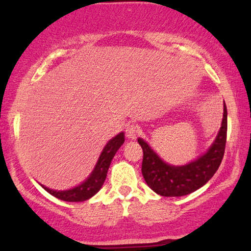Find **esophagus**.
I'll return each instance as SVG.
<instances>
[{"label": "esophagus", "instance_id": "esophagus-1", "mask_svg": "<svg viewBox=\"0 0 251 251\" xmlns=\"http://www.w3.org/2000/svg\"><path fill=\"white\" fill-rule=\"evenodd\" d=\"M126 135L129 139H136L139 135V126L135 123H130L126 128Z\"/></svg>", "mask_w": 251, "mask_h": 251}]
</instances>
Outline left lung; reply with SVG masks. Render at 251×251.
<instances>
[{"label": "left lung", "mask_w": 251, "mask_h": 251, "mask_svg": "<svg viewBox=\"0 0 251 251\" xmlns=\"http://www.w3.org/2000/svg\"><path fill=\"white\" fill-rule=\"evenodd\" d=\"M227 136V109L224 102V115L221 130L208 152L186 166L175 167L163 162L149 144L138 138L143 149L142 173L146 184L162 197H183L203 186L221 166L225 153Z\"/></svg>", "instance_id": "left-lung-1"}]
</instances>
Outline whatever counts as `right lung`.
<instances>
[{"label":"right lung","mask_w":251,"mask_h":251,"mask_svg":"<svg viewBox=\"0 0 251 251\" xmlns=\"http://www.w3.org/2000/svg\"><path fill=\"white\" fill-rule=\"evenodd\" d=\"M125 143V133L121 132L119 135H116L114 138L109 140L107 145L105 146V149L102 150V152L99 156L98 162L96 164L94 171L89 176V178L85 181H83L78 186L71 188L67 191H54L50 190L46 186H42L48 193L53 195L54 198L60 199L63 201L67 202H81L85 201L97 193L100 190L102 184L107 176V171L111 164L113 157H114L115 153L118 152V150L121 147L122 144Z\"/></svg>","instance_id":"obj_1"}]
</instances>
